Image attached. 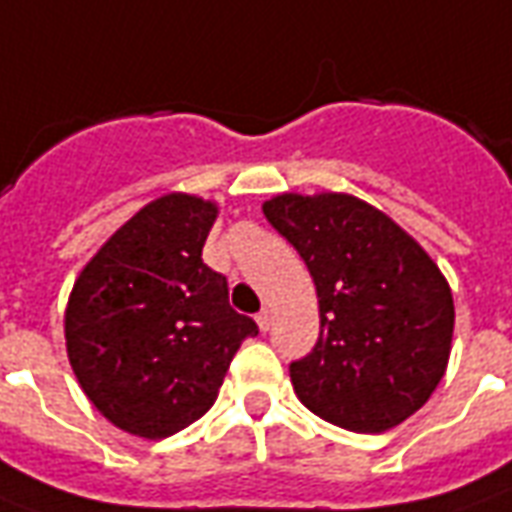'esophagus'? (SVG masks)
<instances>
[{"mask_svg":"<svg viewBox=\"0 0 512 512\" xmlns=\"http://www.w3.org/2000/svg\"><path fill=\"white\" fill-rule=\"evenodd\" d=\"M256 324H259L261 333H267V330H270V327H272V313L267 311V308H264V311H261L259 316H256Z\"/></svg>","mask_w":512,"mask_h":512,"instance_id":"1","label":"esophagus"}]
</instances>
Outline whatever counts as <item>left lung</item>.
Returning a JSON list of instances; mask_svg holds the SVG:
<instances>
[{"label":"left lung","instance_id":"left-lung-1","mask_svg":"<svg viewBox=\"0 0 512 512\" xmlns=\"http://www.w3.org/2000/svg\"><path fill=\"white\" fill-rule=\"evenodd\" d=\"M261 210L297 248L319 297V341L289 368L297 398L357 434L401 425L450 360L455 305L442 270L352 193H278Z\"/></svg>","mask_w":512,"mask_h":512}]
</instances>
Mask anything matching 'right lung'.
<instances>
[{
	"label": "right lung",
	"mask_w": 512,
	"mask_h": 512,
	"mask_svg": "<svg viewBox=\"0 0 512 512\" xmlns=\"http://www.w3.org/2000/svg\"><path fill=\"white\" fill-rule=\"evenodd\" d=\"M218 204L166 193L125 220L78 272L65 308L70 368L108 423L166 439L218 398L231 357L259 327L201 261Z\"/></svg>",
	"instance_id": "add662e5"
}]
</instances>
